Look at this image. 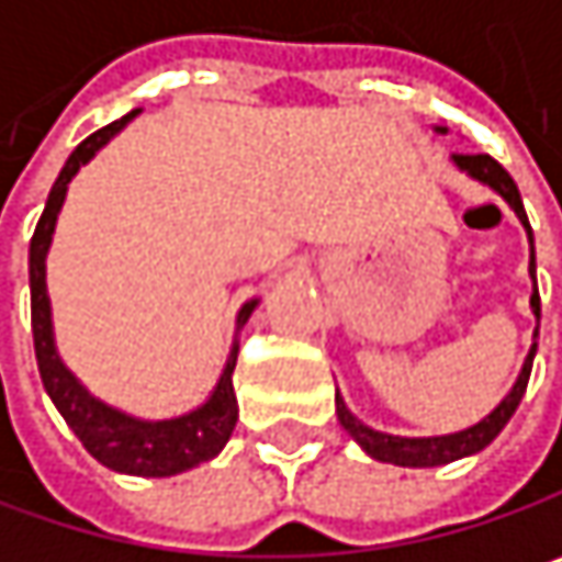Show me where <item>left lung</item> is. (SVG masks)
Listing matches in <instances>:
<instances>
[{"label": "left lung", "instance_id": "left-lung-1", "mask_svg": "<svg viewBox=\"0 0 562 562\" xmlns=\"http://www.w3.org/2000/svg\"><path fill=\"white\" fill-rule=\"evenodd\" d=\"M456 159V166L462 171H469L472 178H479V181H485L488 188H495L502 198H505L507 204L514 207V214L520 217V224L527 227V234H530V224H527V214H524V204H520V191H517V184H514V178L507 175L492 156H485V153H479V156H472V153H456L452 156ZM530 277H533V237H530ZM530 308H533V315L540 318V295H537V282H533V295H530ZM533 351H537V345L530 348V355H527V361H524V368H520V378H517V384L510 387L505 400L482 419V423H475V426H469V429H462V432H449V436H429V439H403V436H391V432H378V429H371V426H364L358 416H351V409L345 406V400L335 393V413H338V423L355 436V442L371 456V459H378V462H393V465H406V469H432V465H449V462H456V459H462V456H472V452H482L502 429L507 426V419L514 416V409H517V403H520V396L527 391V381H530V364H533Z\"/></svg>", "mask_w": 562, "mask_h": 562}]
</instances>
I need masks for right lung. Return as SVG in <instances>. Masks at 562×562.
<instances>
[{"mask_svg": "<svg viewBox=\"0 0 562 562\" xmlns=\"http://www.w3.org/2000/svg\"><path fill=\"white\" fill-rule=\"evenodd\" d=\"M136 116L126 113L123 120L97 130L93 136H87L70 159L64 162V169L57 175L55 188L48 194V204L42 211V221L35 227L32 237V250H29V282H32V335H35V358H38V371H42V384L48 396L55 400L57 413L64 416V423L74 429V436L83 442V449L106 469L123 472V475H146V479H169L178 472H188L207 459H214L234 426H237V396H234V364H237V341L234 351L227 358V368L217 381L214 393L207 396L204 406L175 416V419H159V423H146V419H133L100 400H93L90 393L77 384V378L60 364L55 351V335H52V302H48V285H45V257L52 247V234H55V221L67 184L77 175L80 166H87L100 146L110 143V136H116L130 120ZM257 302H247L237 315V325H244L250 318Z\"/></svg>", "mask_w": 562, "mask_h": 562, "instance_id": "right-lung-1", "label": "right lung"}]
</instances>
